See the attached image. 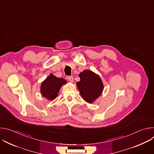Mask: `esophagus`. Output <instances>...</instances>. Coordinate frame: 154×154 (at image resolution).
Segmentation results:
<instances>
[{"label":"esophagus","mask_w":154,"mask_h":154,"mask_svg":"<svg viewBox=\"0 0 154 154\" xmlns=\"http://www.w3.org/2000/svg\"><path fill=\"white\" fill-rule=\"evenodd\" d=\"M68 80L69 81H70L71 82H72L74 81V77L73 76H68Z\"/></svg>","instance_id":"1"}]
</instances>
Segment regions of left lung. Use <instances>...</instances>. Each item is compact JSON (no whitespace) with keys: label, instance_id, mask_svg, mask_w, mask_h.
<instances>
[{"label":"left lung","instance_id":"left-lung-1","mask_svg":"<svg viewBox=\"0 0 154 154\" xmlns=\"http://www.w3.org/2000/svg\"><path fill=\"white\" fill-rule=\"evenodd\" d=\"M79 76L80 80L76 83L82 98L86 102H94L102 94L103 85L100 77L90 70H84Z\"/></svg>","mask_w":154,"mask_h":154}]
</instances>
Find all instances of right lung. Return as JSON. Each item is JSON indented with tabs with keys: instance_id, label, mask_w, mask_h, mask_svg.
<instances>
[{
	"instance_id": "obj_1",
	"label": "right lung",
	"mask_w": 154,
	"mask_h": 154,
	"mask_svg": "<svg viewBox=\"0 0 154 154\" xmlns=\"http://www.w3.org/2000/svg\"><path fill=\"white\" fill-rule=\"evenodd\" d=\"M66 82L64 79L58 78L51 74L42 82L41 93L47 99L53 100L58 96L60 88Z\"/></svg>"
}]
</instances>
